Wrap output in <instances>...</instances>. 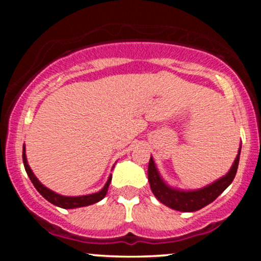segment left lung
Masks as SVG:
<instances>
[{
  "label": "left lung",
  "instance_id": "1",
  "mask_svg": "<svg viewBox=\"0 0 261 261\" xmlns=\"http://www.w3.org/2000/svg\"><path fill=\"white\" fill-rule=\"evenodd\" d=\"M241 148L242 147H239L238 154H237L229 172L226 175H223L222 178L207 185V187L197 189V190H179V189H174L166 184L158 173L157 167H155L153 158L151 155V160L148 163V181L152 193L162 203H164L170 208L176 210V211L194 212L205 207L206 205L216 200L233 181L237 169H238Z\"/></svg>",
  "mask_w": 261,
  "mask_h": 261
}]
</instances>
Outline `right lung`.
Listing matches in <instances>:
<instances>
[{
    "mask_svg": "<svg viewBox=\"0 0 261 261\" xmlns=\"http://www.w3.org/2000/svg\"><path fill=\"white\" fill-rule=\"evenodd\" d=\"M23 163H24L27 174H28L29 178H31L33 185H34L35 189L39 191V194H40L44 199H46L49 202H51L55 206H59V207H62V208L83 207V206H89V205H93V203L100 201V200L107 195L108 188H109L110 181H112V175H109V178H108V181L106 182V185H104V188L101 189L100 191H98V193L89 194V195H82V196H64V195H60L58 193H55V191L50 190V189H47L46 187H44V185L38 180V178L34 175V173H33L31 167H29L28 161H27L25 146H23Z\"/></svg>",
    "mask_w": 261,
    "mask_h": 261,
    "instance_id": "obj_1",
    "label": "right lung"
}]
</instances>
